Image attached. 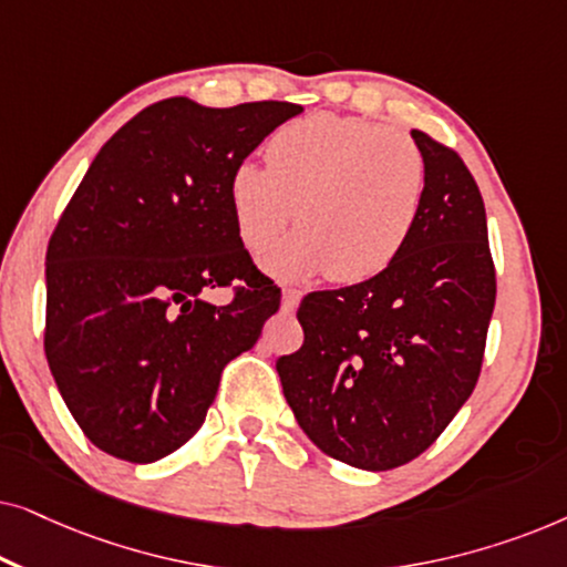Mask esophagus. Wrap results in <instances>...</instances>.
Returning a JSON list of instances; mask_svg holds the SVG:
<instances>
[{
	"instance_id": "1",
	"label": "esophagus",
	"mask_w": 567,
	"mask_h": 567,
	"mask_svg": "<svg viewBox=\"0 0 567 567\" xmlns=\"http://www.w3.org/2000/svg\"><path fill=\"white\" fill-rule=\"evenodd\" d=\"M299 301H301V291H297V289H284V301H281V309L286 315H291L293 309L299 307Z\"/></svg>"
}]
</instances>
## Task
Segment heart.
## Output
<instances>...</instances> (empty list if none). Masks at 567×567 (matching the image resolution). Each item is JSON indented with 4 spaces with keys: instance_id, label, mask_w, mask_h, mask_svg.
<instances>
[{
    "instance_id": "heart-1",
    "label": "heart",
    "mask_w": 567,
    "mask_h": 567,
    "mask_svg": "<svg viewBox=\"0 0 567 567\" xmlns=\"http://www.w3.org/2000/svg\"><path fill=\"white\" fill-rule=\"evenodd\" d=\"M429 162L405 131L353 115L312 113L270 136L268 165L231 169L229 206L247 250L284 278L328 270L336 284L369 281L405 250L421 216ZM300 208H296V204Z\"/></svg>"
}]
</instances>
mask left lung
<instances>
[{
  "label": "left lung",
  "mask_w": 567,
  "mask_h": 567,
  "mask_svg": "<svg viewBox=\"0 0 567 567\" xmlns=\"http://www.w3.org/2000/svg\"><path fill=\"white\" fill-rule=\"evenodd\" d=\"M429 162L421 216L382 274L299 307L305 343L276 361L286 402L332 460L384 472L423 454L475 390L495 307L485 204L452 146Z\"/></svg>",
  "instance_id": "left-lung-1"
}]
</instances>
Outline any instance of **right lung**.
Instances as JSON below:
<instances>
[{
	"label": "right lung",
	"instance_id": "right-lung-1",
	"mask_svg": "<svg viewBox=\"0 0 567 567\" xmlns=\"http://www.w3.org/2000/svg\"><path fill=\"white\" fill-rule=\"evenodd\" d=\"M305 107L159 100L107 138L45 252V359L92 444L134 464L206 421L221 371L260 338L281 289L255 268L231 169ZM240 281L229 306L199 293Z\"/></svg>",
	"mask_w": 567,
	"mask_h": 567
}]
</instances>
